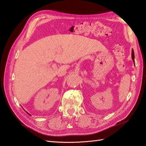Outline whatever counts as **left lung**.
<instances>
[{
    "label": "left lung",
    "instance_id": "8db88e82",
    "mask_svg": "<svg viewBox=\"0 0 146 146\" xmlns=\"http://www.w3.org/2000/svg\"><path fill=\"white\" fill-rule=\"evenodd\" d=\"M134 50H132V60H133V61H134Z\"/></svg>",
    "mask_w": 146,
    "mask_h": 146
}]
</instances>
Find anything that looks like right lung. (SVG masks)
<instances>
[{
    "label": "right lung",
    "mask_w": 146,
    "mask_h": 146,
    "mask_svg": "<svg viewBox=\"0 0 146 146\" xmlns=\"http://www.w3.org/2000/svg\"><path fill=\"white\" fill-rule=\"evenodd\" d=\"M28 113V114H29V115H30V114H29V113Z\"/></svg>",
    "instance_id": "right-lung-1"
}]
</instances>
